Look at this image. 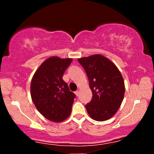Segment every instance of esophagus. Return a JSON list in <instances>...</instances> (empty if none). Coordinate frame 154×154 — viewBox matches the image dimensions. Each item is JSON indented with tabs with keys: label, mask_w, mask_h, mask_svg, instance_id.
I'll return each mask as SVG.
<instances>
[{
	"label": "esophagus",
	"mask_w": 154,
	"mask_h": 154,
	"mask_svg": "<svg viewBox=\"0 0 154 154\" xmlns=\"http://www.w3.org/2000/svg\"><path fill=\"white\" fill-rule=\"evenodd\" d=\"M75 95H76V96H79V90H76V91L75 92Z\"/></svg>",
	"instance_id": "34e87169"
}]
</instances>
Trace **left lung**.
I'll use <instances>...</instances> for the list:
<instances>
[{"label": "left lung", "instance_id": "1", "mask_svg": "<svg viewBox=\"0 0 154 154\" xmlns=\"http://www.w3.org/2000/svg\"><path fill=\"white\" fill-rule=\"evenodd\" d=\"M85 69L92 92V98L85 105L90 116L97 121L113 116L123 102L125 84L121 72L108 58L94 54L78 59Z\"/></svg>", "mask_w": 154, "mask_h": 154}]
</instances>
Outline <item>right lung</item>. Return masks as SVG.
Returning a JSON list of instances; mask_svg holds the SVG:
<instances>
[{
	"label": "right lung",
	"mask_w": 154,
	"mask_h": 154,
	"mask_svg": "<svg viewBox=\"0 0 154 154\" xmlns=\"http://www.w3.org/2000/svg\"><path fill=\"white\" fill-rule=\"evenodd\" d=\"M72 59L51 57L35 71L31 83V96L38 111L46 119L61 122L71 114L75 94L62 79Z\"/></svg>",
	"instance_id": "add662e5"
}]
</instances>
